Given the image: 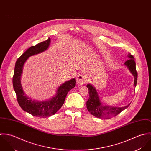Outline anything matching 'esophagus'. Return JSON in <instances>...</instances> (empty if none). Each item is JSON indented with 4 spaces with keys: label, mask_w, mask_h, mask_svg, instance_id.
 <instances>
[{
    "label": "esophagus",
    "mask_w": 151,
    "mask_h": 151,
    "mask_svg": "<svg viewBox=\"0 0 151 151\" xmlns=\"http://www.w3.org/2000/svg\"><path fill=\"white\" fill-rule=\"evenodd\" d=\"M77 83L79 85H83L87 82V76L83 74H79L76 78Z\"/></svg>",
    "instance_id": "esophagus-1"
}]
</instances>
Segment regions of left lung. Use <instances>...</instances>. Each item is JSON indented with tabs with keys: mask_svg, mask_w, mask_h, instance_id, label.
Wrapping results in <instances>:
<instances>
[{
	"mask_svg": "<svg viewBox=\"0 0 151 151\" xmlns=\"http://www.w3.org/2000/svg\"><path fill=\"white\" fill-rule=\"evenodd\" d=\"M129 59L124 65L127 67L131 73L134 77V86H136L137 83V72L136 71L135 62L134 61V58L132 55L129 54ZM86 87L89 90V99L86 102V108L91 114L96 117L109 119L112 117L116 116L121 111L128 108L130 105L124 107H113L103 105L101 102L99 96L96 92L95 88L91 84H89L86 85Z\"/></svg>",
	"mask_w": 151,
	"mask_h": 151,
	"instance_id": "left-lung-1",
	"label": "left lung"
}]
</instances>
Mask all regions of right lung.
Returning <instances> with one entry per match:
<instances>
[{
    "mask_svg": "<svg viewBox=\"0 0 151 151\" xmlns=\"http://www.w3.org/2000/svg\"><path fill=\"white\" fill-rule=\"evenodd\" d=\"M50 43V39L49 38L46 41L28 48L16 61L13 77V88L22 109L34 116L43 118L55 114L61 108L68 92L76 86V83L75 78L66 81L58 88L56 95L53 98L46 101H32L24 92L21 84V76L25 62L29 57L47 50Z\"/></svg>",
    "mask_w": 151,
    "mask_h": 151,
    "instance_id": "right-lung-1",
    "label": "right lung"
}]
</instances>
